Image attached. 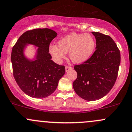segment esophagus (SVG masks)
<instances>
[{"instance_id": "1", "label": "esophagus", "mask_w": 132, "mask_h": 132, "mask_svg": "<svg viewBox=\"0 0 132 132\" xmlns=\"http://www.w3.org/2000/svg\"><path fill=\"white\" fill-rule=\"evenodd\" d=\"M71 69H72L71 67H69V66H66L65 67V71L66 72L69 71V70H71Z\"/></svg>"}]
</instances>
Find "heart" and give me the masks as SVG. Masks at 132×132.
Returning <instances> with one entry per match:
<instances>
[{
  "label": "heart",
  "instance_id": "b5f03b06",
  "mask_svg": "<svg viewBox=\"0 0 132 132\" xmlns=\"http://www.w3.org/2000/svg\"><path fill=\"white\" fill-rule=\"evenodd\" d=\"M95 47V41L91 34L72 33L59 40L58 46H50L49 51L56 62H60L65 57L66 53H69L72 62L81 63L90 58Z\"/></svg>",
  "mask_w": 132,
  "mask_h": 132
}]
</instances>
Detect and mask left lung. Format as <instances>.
<instances>
[{
	"mask_svg": "<svg viewBox=\"0 0 132 132\" xmlns=\"http://www.w3.org/2000/svg\"><path fill=\"white\" fill-rule=\"evenodd\" d=\"M96 50L81 65H76L77 79L73 82L74 91L88 101L98 100L111 91L116 81L121 62L120 51L113 39L100 32H93Z\"/></svg>",
	"mask_w": 132,
	"mask_h": 132,
	"instance_id": "obj_1",
	"label": "left lung"
}]
</instances>
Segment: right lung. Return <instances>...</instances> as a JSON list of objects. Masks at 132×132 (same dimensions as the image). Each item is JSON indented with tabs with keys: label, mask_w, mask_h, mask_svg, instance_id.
<instances>
[{
	"label": "right lung",
	"mask_w": 132,
	"mask_h": 132,
	"mask_svg": "<svg viewBox=\"0 0 132 132\" xmlns=\"http://www.w3.org/2000/svg\"><path fill=\"white\" fill-rule=\"evenodd\" d=\"M56 36V32L50 28H36L23 34L13 46L11 58L13 76L21 90L31 97L43 98L52 94L65 73V67L51 60L49 53L50 43ZM27 44L38 47L33 61L24 55Z\"/></svg>",
	"instance_id": "add662e5"
}]
</instances>
